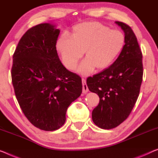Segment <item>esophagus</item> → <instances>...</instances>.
<instances>
[{
	"label": "esophagus",
	"mask_w": 158,
	"mask_h": 158,
	"mask_svg": "<svg viewBox=\"0 0 158 158\" xmlns=\"http://www.w3.org/2000/svg\"><path fill=\"white\" fill-rule=\"evenodd\" d=\"M82 85H83V94H86L89 91V89L86 85V80L84 79H82Z\"/></svg>",
	"instance_id": "1"
}]
</instances>
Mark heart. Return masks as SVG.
I'll return each instance as SVG.
<instances>
[{
    "label": "heart",
    "instance_id": "obj_1",
    "mask_svg": "<svg viewBox=\"0 0 158 158\" xmlns=\"http://www.w3.org/2000/svg\"><path fill=\"white\" fill-rule=\"evenodd\" d=\"M126 37L123 32L110 30L98 22L83 23L74 26L72 38L62 35L57 40L56 50L61 55L64 65L74 69L85 52L86 57L78 67L83 75L94 69H105L116 60L125 46Z\"/></svg>",
    "mask_w": 158,
    "mask_h": 158
}]
</instances>
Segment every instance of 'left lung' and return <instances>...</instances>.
Instances as JSON below:
<instances>
[{
	"mask_svg": "<svg viewBox=\"0 0 158 158\" xmlns=\"http://www.w3.org/2000/svg\"><path fill=\"white\" fill-rule=\"evenodd\" d=\"M125 33L126 43L109 68L89 77L87 86L100 101L92 111L93 122L103 129L119 126L130 115L140 93L143 80V55L131 27L116 21Z\"/></svg>",
	"mask_w": 158,
	"mask_h": 158,
	"instance_id": "left-lung-1",
	"label": "left lung"
}]
</instances>
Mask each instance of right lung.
<instances>
[{"label":"right lung","mask_w":158,"mask_h":158,"mask_svg":"<svg viewBox=\"0 0 158 158\" xmlns=\"http://www.w3.org/2000/svg\"><path fill=\"white\" fill-rule=\"evenodd\" d=\"M60 32L51 23L32 27L21 37L13 56L12 83L19 105L30 123L46 131L64 124L68 107L82 92L81 77L59 58Z\"/></svg>","instance_id":"add662e5"}]
</instances>
